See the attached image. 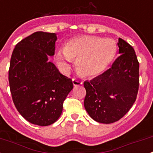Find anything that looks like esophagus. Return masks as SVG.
I'll use <instances>...</instances> for the list:
<instances>
[{"label":"esophagus","mask_w":153,"mask_h":153,"mask_svg":"<svg viewBox=\"0 0 153 153\" xmlns=\"http://www.w3.org/2000/svg\"><path fill=\"white\" fill-rule=\"evenodd\" d=\"M73 84H74V86H79L83 84V82L79 81V80H77V79H73Z\"/></svg>","instance_id":"34e87169"}]
</instances>
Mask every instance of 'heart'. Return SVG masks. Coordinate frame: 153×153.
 Listing matches in <instances>:
<instances>
[{"label": "heart", "mask_w": 153, "mask_h": 153, "mask_svg": "<svg viewBox=\"0 0 153 153\" xmlns=\"http://www.w3.org/2000/svg\"><path fill=\"white\" fill-rule=\"evenodd\" d=\"M117 53V44L110 38L82 36L71 39L57 54V61L65 69L76 60L77 71L84 76H94L108 67Z\"/></svg>", "instance_id": "1"}]
</instances>
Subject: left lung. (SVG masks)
I'll list each match as a JSON object with an SVG mask.
<instances>
[{
    "label": "left lung",
    "mask_w": 153,
    "mask_h": 153,
    "mask_svg": "<svg viewBox=\"0 0 153 153\" xmlns=\"http://www.w3.org/2000/svg\"><path fill=\"white\" fill-rule=\"evenodd\" d=\"M120 56L111 68L90 81L86 89L84 107L94 120L102 123L118 121L130 110L139 87V62L132 46L123 39L117 43Z\"/></svg>",
    "instance_id": "1"
}]
</instances>
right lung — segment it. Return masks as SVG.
Here are the masks:
<instances>
[{"instance_id": "obj_1", "label": "right lung", "mask_w": 153, "mask_h": 153, "mask_svg": "<svg viewBox=\"0 0 153 153\" xmlns=\"http://www.w3.org/2000/svg\"><path fill=\"white\" fill-rule=\"evenodd\" d=\"M56 40L54 33L35 32L18 43L11 55L8 80L12 100L33 124L55 123L74 88L72 79L48 62V56L55 55Z\"/></svg>"}]
</instances>
